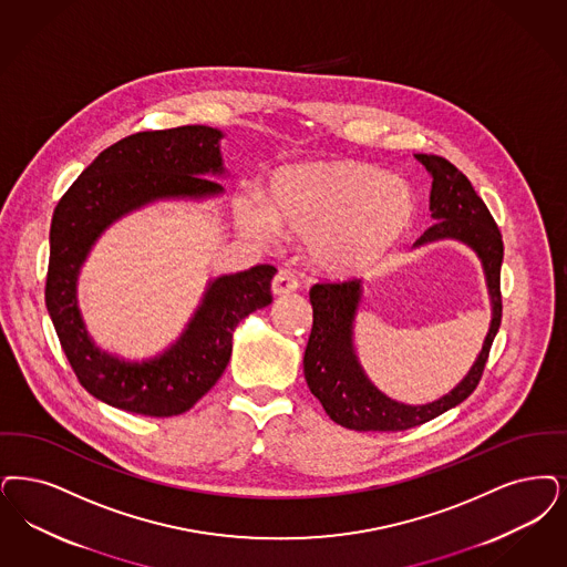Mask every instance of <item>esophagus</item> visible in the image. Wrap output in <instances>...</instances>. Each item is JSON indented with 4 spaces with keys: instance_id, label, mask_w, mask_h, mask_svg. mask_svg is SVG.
<instances>
[{
    "instance_id": "obj_1",
    "label": "esophagus",
    "mask_w": 567,
    "mask_h": 567,
    "mask_svg": "<svg viewBox=\"0 0 567 567\" xmlns=\"http://www.w3.org/2000/svg\"><path fill=\"white\" fill-rule=\"evenodd\" d=\"M299 282L295 278L293 274L287 272V270H280V272L274 276L272 280V293L274 295H289L297 291Z\"/></svg>"
}]
</instances>
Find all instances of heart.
Returning a JSON list of instances; mask_svg holds the SVG:
<instances>
[{"label": "heart", "mask_w": 567, "mask_h": 567, "mask_svg": "<svg viewBox=\"0 0 567 567\" xmlns=\"http://www.w3.org/2000/svg\"><path fill=\"white\" fill-rule=\"evenodd\" d=\"M417 219L405 179L359 159H315L274 173L268 204L238 203V224L270 240L278 229L306 240L310 264L331 278L375 272L403 245Z\"/></svg>", "instance_id": "heart-1"}]
</instances>
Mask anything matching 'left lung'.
<instances>
[{"label": "left lung", "instance_id": "1", "mask_svg": "<svg viewBox=\"0 0 567 567\" xmlns=\"http://www.w3.org/2000/svg\"><path fill=\"white\" fill-rule=\"evenodd\" d=\"M415 159L422 162L431 175V217L436 224L429 227L413 247L420 249L439 240H457L475 250L485 274L492 320L468 373L441 399L424 405H408L390 399L373 384L359 361L354 322L363 303V282L348 280L340 285H315L310 289L315 322L303 354V375L327 415L350 431H408L460 405L481 380L502 320L499 268L504 245L494 217L476 196L466 175H462L452 162L429 154H415Z\"/></svg>", "mask_w": 567, "mask_h": 567}]
</instances>
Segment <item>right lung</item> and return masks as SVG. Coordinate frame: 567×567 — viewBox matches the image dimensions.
Returning a JSON list of instances; mask_svg holds the SVG:
<instances>
[{
  "label": "right lung",
  "instance_id": "1",
  "mask_svg": "<svg viewBox=\"0 0 567 567\" xmlns=\"http://www.w3.org/2000/svg\"><path fill=\"white\" fill-rule=\"evenodd\" d=\"M224 131L179 126L136 133L101 152L59 200L50 224L45 308L69 364L94 399L138 415L171 417L217 384L243 318L272 303L276 268L210 278L182 336L156 357L128 361L99 348L78 303V278L96 240L122 217L166 200L221 196Z\"/></svg>",
  "mask_w": 567,
  "mask_h": 567
}]
</instances>
